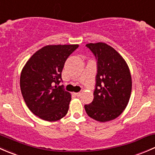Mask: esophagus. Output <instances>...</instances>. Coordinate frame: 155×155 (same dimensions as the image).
Listing matches in <instances>:
<instances>
[{"label":"esophagus","instance_id":"34e87169","mask_svg":"<svg viewBox=\"0 0 155 155\" xmlns=\"http://www.w3.org/2000/svg\"><path fill=\"white\" fill-rule=\"evenodd\" d=\"M74 95H75V96H77V97H80L81 95V92H74Z\"/></svg>","mask_w":155,"mask_h":155}]
</instances>
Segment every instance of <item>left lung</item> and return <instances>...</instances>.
<instances>
[{
    "label": "left lung",
    "mask_w": 155,
    "mask_h": 155,
    "mask_svg": "<svg viewBox=\"0 0 155 155\" xmlns=\"http://www.w3.org/2000/svg\"><path fill=\"white\" fill-rule=\"evenodd\" d=\"M86 46L96 58L97 74L93 101L84 108L92 119L108 122L122 114L128 104L132 89L130 70L123 57L106 43Z\"/></svg>",
    "instance_id": "left-lung-1"
}]
</instances>
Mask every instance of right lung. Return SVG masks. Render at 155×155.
<instances>
[{
	"label": "right lung",
	"mask_w": 155,
	"mask_h": 155,
	"mask_svg": "<svg viewBox=\"0 0 155 155\" xmlns=\"http://www.w3.org/2000/svg\"><path fill=\"white\" fill-rule=\"evenodd\" d=\"M78 46H45L33 54L22 69V96L30 110L43 120H60L68 113L71 94L58 85L62 81L65 62Z\"/></svg>",
	"instance_id": "right-lung-1"
}]
</instances>
